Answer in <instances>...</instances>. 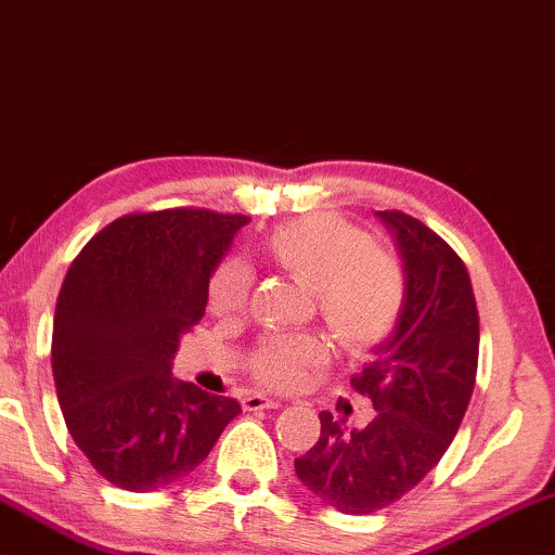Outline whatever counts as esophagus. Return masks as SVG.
Instances as JSON below:
<instances>
[{
	"instance_id": "34e87169",
	"label": "esophagus",
	"mask_w": 555,
	"mask_h": 555,
	"mask_svg": "<svg viewBox=\"0 0 555 555\" xmlns=\"http://www.w3.org/2000/svg\"><path fill=\"white\" fill-rule=\"evenodd\" d=\"M241 408L246 412H256V410H274L279 408L276 400H269V397L263 395H246L244 400H241Z\"/></svg>"
}]
</instances>
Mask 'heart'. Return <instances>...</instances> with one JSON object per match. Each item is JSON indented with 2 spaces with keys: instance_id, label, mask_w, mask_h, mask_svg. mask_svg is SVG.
I'll use <instances>...</instances> for the list:
<instances>
[{
  "instance_id": "b5f03b06",
  "label": "heart",
  "mask_w": 555,
  "mask_h": 555,
  "mask_svg": "<svg viewBox=\"0 0 555 555\" xmlns=\"http://www.w3.org/2000/svg\"><path fill=\"white\" fill-rule=\"evenodd\" d=\"M263 254L281 274L311 288L319 319L345 352H370L400 322L408 299L402 263L341 216L317 214L281 225L263 241ZM248 294L251 276L238 261L221 263L210 276L208 301L218 317L241 314ZM326 359L322 339L274 337L254 352L251 374L267 387L292 389Z\"/></svg>"
}]
</instances>
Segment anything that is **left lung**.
Segmentation results:
<instances>
[{
  "instance_id": "8db88e82",
  "label": "left lung",
  "mask_w": 555,
  "mask_h": 555,
  "mask_svg": "<svg viewBox=\"0 0 555 555\" xmlns=\"http://www.w3.org/2000/svg\"><path fill=\"white\" fill-rule=\"evenodd\" d=\"M408 276L392 337L352 377L374 404L364 430L322 412V435L294 460L299 480L349 515L387 508L410 493L448 452L478 374L480 319L470 274L448 241L402 210H379Z\"/></svg>"
}]
</instances>
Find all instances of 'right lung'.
Instances as JSON below:
<instances>
[{
    "mask_svg": "<svg viewBox=\"0 0 555 555\" xmlns=\"http://www.w3.org/2000/svg\"><path fill=\"white\" fill-rule=\"evenodd\" d=\"M251 218L208 208L138 210L95 233L62 281L52 374L77 448L132 493L170 486L208 457L241 412L170 374L208 281Z\"/></svg>",
    "mask_w": 555,
    "mask_h": 555,
    "instance_id": "1",
    "label": "right lung"
}]
</instances>
